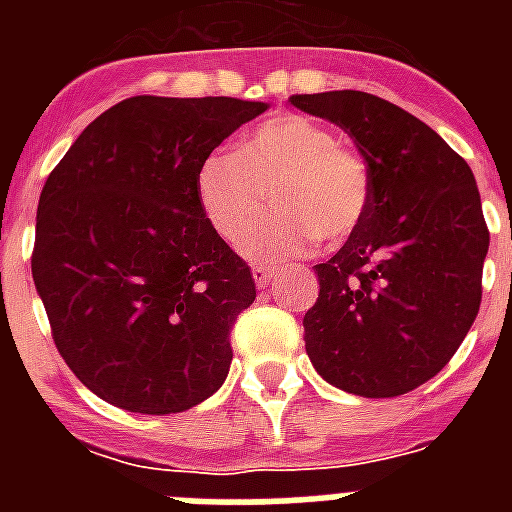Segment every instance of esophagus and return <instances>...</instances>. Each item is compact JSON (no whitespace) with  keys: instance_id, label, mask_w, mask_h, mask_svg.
Returning <instances> with one entry per match:
<instances>
[{"instance_id":"1","label":"esophagus","mask_w":512,"mask_h":512,"mask_svg":"<svg viewBox=\"0 0 512 512\" xmlns=\"http://www.w3.org/2000/svg\"><path fill=\"white\" fill-rule=\"evenodd\" d=\"M252 276H255L257 284H271L276 279V271L268 265H252Z\"/></svg>"}]
</instances>
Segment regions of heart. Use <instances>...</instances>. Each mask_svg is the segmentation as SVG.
Returning <instances> with one entry per match:
<instances>
[{
	"mask_svg": "<svg viewBox=\"0 0 512 512\" xmlns=\"http://www.w3.org/2000/svg\"><path fill=\"white\" fill-rule=\"evenodd\" d=\"M268 192L277 212L253 232ZM196 199L220 239L236 244L251 230L247 255L281 260L300 255L316 233L329 244L348 239L364 223L372 177L327 124L279 114L257 124L239 151H215L201 162Z\"/></svg>",
	"mask_w": 512,
	"mask_h": 512,
	"instance_id": "1",
	"label": "heart"
}]
</instances>
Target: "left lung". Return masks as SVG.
Returning <instances> with one entry per match:
<instances>
[{
    "mask_svg": "<svg viewBox=\"0 0 512 512\" xmlns=\"http://www.w3.org/2000/svg\"><path fill=\"white\" fill-rule=\"evenodd\" d=\"M337 124L369 167L364 223L313 265L319 300L305 313V350L335 388L393 398L436 377L481 305L489 231L468 162L438 132L358 90L292 95Z\"/></svg>",
    "mask_w": 512,
    "mask_h": 512,
    "instance_id": "obj_1",
    "label": "left lung"
}]
</instances>
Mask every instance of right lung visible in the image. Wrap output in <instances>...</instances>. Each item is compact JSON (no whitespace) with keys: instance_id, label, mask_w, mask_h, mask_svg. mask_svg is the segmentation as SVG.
I'll return each instance as SVG.
<instances>
[{"instance_id":"obj_1","label":"right lung","mask_w":512,"mask_h":512,"mask_svg":"<svg viewBox=\"0 0 512 512\" xmlns=\"http://www.w3.org/2000/svg\"><path fill=\"white\" fill-rule=\"evenodd\" d=\"M268 103L127 98L50 172L31 257L52 340L108 404L175 414L231 369V327L255 303L249 265L196 199L201 162Z\"/></svg>"}]
</instances>
